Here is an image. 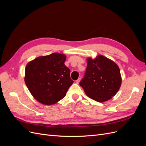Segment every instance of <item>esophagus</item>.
I'll return each instance as SVG.
<instances>
[{"mask_svg": "<svg viewBox=\"0 0 146 146\" xmlns=\"http://www.w3.org/2000/svg\"><path fill=\"white\" fill-rule=\"evenodd\" d=\"M80 78H78V79H77V80L76 81V83H77V84H78L79 83H80Z\"/></svg>", "mask_w": 146, "mask_h": 146, "instance_id": "esophagus-1", "label": "esophagus"}]
</instances>
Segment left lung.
<instances>
[{"label":"left lung","mask_w":146,"mask_h":146,"mask_svg":"<svg viewBox=\"0 0 146 146\" xmlns=\"http://www.w3.org/2000/svg\"><path fill=\"white\" fill-rule=\"evenodd\" d=\"M87 68L80 85L92 100L104 102L115 95L122 83L116 63L103 55L87 58Z\"/></svg>","instance_id":"1"}]
</instances>
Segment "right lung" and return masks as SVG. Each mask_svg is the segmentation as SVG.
Instances as JSON below:
<instances>
[{
    "label": "right lung",
    "mask_w": 146,
    "mask_h": 146,
    "mask_svg": "<svg viewBox=\"0 0 146 146\" xmlns=\"http://www.w3.org/2000/svg\"><path fill=\"white\" fill-rule=\"evenodd\" d=\"M66 56L58 53L41 56L26 65L24 81L30 93L39 103L55 104L66 95L73 81L64 65Z\"/></svg>",
    "instance_id": "1"
}]
</instances>
